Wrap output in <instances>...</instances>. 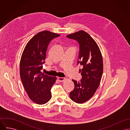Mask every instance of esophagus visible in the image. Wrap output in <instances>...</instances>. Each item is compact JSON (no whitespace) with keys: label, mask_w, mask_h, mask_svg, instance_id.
Returning <instances> with one entry per match:
<instances>
[{"label":"esophagus","mask_w":130,"mask_h":130,"mask_svg":"<svg viewBox=\"0 0 130 130\" xmlns=\"http://www.w3.org/2000/svg\"><path fill=\"white\" fill-rule=\"evenodd\" d=\"M65 78L64 77H57V79L60 81V82H63V80H65Z\"/></svg>","instance_id":"esophagus-1"}]
</instances>
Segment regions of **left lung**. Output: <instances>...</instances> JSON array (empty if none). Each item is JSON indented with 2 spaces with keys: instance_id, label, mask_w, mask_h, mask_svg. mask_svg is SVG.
Segmentation results:
<instances>
[{
  "instance_id": "left-lung-1",
  "label": "left lung",
  "mask_w": 130,
  "mask_h": 130,
  "mask_svg": "<svg viewBox=\"0 0 130 130\" xmlns=\"http://www.w3.org/2000/svg\"><path fill=\"white\" fill-rule=\"evenodd\" d=\"M67 37L76 40L79 44V53L76 65L82 69L80 81L72 79L74 88L70 93L72 101L78 104L89 100L98 88L103 72V58L95 41L87 32L83 30L69 35Z\"/></svg>"
}]
</instances>
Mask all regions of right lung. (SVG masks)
Instances as JSON below:
<instances>
[{
	"instance_id": "obj_1",
	"label": "right lung",
	"mask_w": 130,
	"mask_h": 130,
	"mask_svg": "<svg viewBox=\"0 0 130 130\" xmlns=\"http://www.w3.org/2000/svg\"><path fill=\"white\" fill-rule=\"evenodd\" d=\"M60 35L48 31L38 33L27 43L20 61V75L29 98L35 103L43 105L52 97L51 88L56 77L42 74L46 52L51 40Z\"/></svg>"
}]
</instances>
